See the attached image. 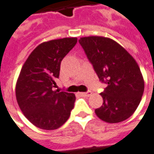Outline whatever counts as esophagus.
Masks as SVG:
<instances>
[{
  "label": "esophagus",
  "mask_w": 154,
  "mask_h": 154,
  "mask_svg": "<svg viewBox=\"0 0 154 154\" xmlns=\"http://www.w3.org/2000/svg\"><path fill=\"white\" fill-rule=\"evenodd\" d=\"M91 91H88V92H85V93H80V94L82 96V97H89L91 95Z\"/></svg>",
  "instance_id": "esophagus-1"
}]
</instances>
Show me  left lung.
<instances>
[{
	"label": "left lung",
	"instance_id": "obj_1",
	"mask_svg": "<svg viewBox=\"0 0 154 154\" xmlns=\"http://www.w3.org/2000/svg\"><path fill=\"white\" fill-rule=\"evenodd\" d=\"M99 78L108 84L101 93L103 105L95 109L99 119L118 123L128 119L138 107L144 80L135 59L109 38L89 36L78 40Z\"/></svg>",
	"mask_w": 154,
	"mask_h": 154
}]
</instances>
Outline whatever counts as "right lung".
Wrapping results in <instances>:
<instances>
[{
  "label": "right lung",
  "instance_id": "right-lung-1",
  "mask_svg": "<svg viewBox=\"0 0 154 154\" xmlns=\"http://www.w3.org/2000/svg\"><path fill=\"white\" fill-rule=\"evenodd\" d=\"M77 38H63L38 45L26 60L16 84L20 109L33 125L58 129L74 107V94L54 90L60 62L77 44Z\"/></svg>",
  "mask_w": 154,
  "mask_h": 154
}]
</instances>
